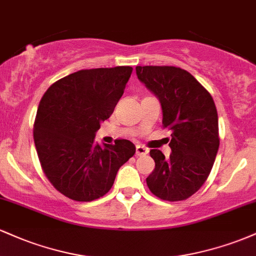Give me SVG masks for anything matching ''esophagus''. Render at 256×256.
I'll use <instances>...</instances> for the list:
<instances>
[{
    "instance_id": "34e87169",
    "label": "esophagus",
    "mask_w": 256,
    "mask_h": 256,
    "mask_svg": "<svg viewBox=\"0 0 256 256\" xmlns=\"http://www.w3.org/2000/svg\"><path fill=\"white\" fill-rule=\"evenodd\" d=\"M149 152V149L146 148V146L138 144L136 146V154L138 156H143V155H146Z\"/></svg>"
}]
</instances>
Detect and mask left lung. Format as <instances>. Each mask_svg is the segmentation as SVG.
Returning <instances> with one entry per match:
<instances>
[{"label":"left lung","instance_id":"left-lung-1","mask_svg":"<svg viewBox=\"0 0 256 256\" xmlns=\"http://www.w3.org/2000/svg\"><path fill=\"white\" fill-rule=\"evenodd\" d=\"M136 74L158 98L164 128L172 131L170 158L150 150L155 168L146 185L161 200H186L204 185L218 152L216 104L196 78L179 67L137 66Z\"/></svg>","mask_w":256,"mask_h":256}]
</instances>
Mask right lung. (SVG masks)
<instances>
[{"label": "right lung", "mask_w": 256, "mask_h": 256, "mask_svg": "<svg viewBox=\"0 0 256 256\" xmlns=\"http://www.w3.org/2000/svg\"><path fill=\"white\" fill-rule=\"evenodd\" d=\"M131 73L130 66L82 70L55 82L40 100L34 126L38 158L49 182L67 198L82 202L102 198L136 152L128 140L95 142Z\"/></svg>", "instance_id": "right-lung-1"}]
</instances>
